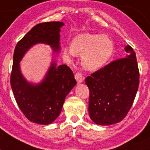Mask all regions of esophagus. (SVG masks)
I'll use <instances>...</instances> for the list:
<instances>
[{
  "label": "esophagus",
  "instance_id": "1",
  "mask_svg": "<svg viewBox=\"0 0 150 150\" xmlns=\"http://www.w3.org/2000/svg\"><path fill=\"white\" fill-rule=\"evenodd\" d=\"M75 80L78 81V83H81L82 81H83V77H82V75H81V73L77 72L75 73Z\"/></svg>",
  "mask_w": 150,
  "mask_h": 150
}]
</instances>
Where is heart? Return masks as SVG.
I'll list each match as a JSON object with an SVG mask.
<instances>
[{
    "label": "heart",
    "mask_w": 150,
    "mask_h": 150,
    "mask_svg": "<svg viewBox=\"0 0 150 150\" xmlns=\"http://www.w3.org/2000/svg\"><path fill=\"white\" fill-rule=\"evenodd\" d=\"M114 52L112 40L106 35L84 33L73 39L65 53L81 55V64L89 71L98 70L109 61Z\"/></svg>",
    "instance_id": "1"
}]
</instances>
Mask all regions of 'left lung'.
Listing matches in <instances>:
<instances>
[{"mask_svg": "<svg viewBox=\"0 0 150 150\" xmlns=\"http://www.w3.org/2000/svg\"><path fill=\"white\" fill-rule=\"evenodd\" d=\"M125 58L113 61L88 76V112L95 123L110 126L121 122L132 105L139 84L136 53L125 47Z\"/></svg>", "mask_w": 150, "mask_h": 150, "instance_id": "obj_1", "label": "left lung"}]
</instances>
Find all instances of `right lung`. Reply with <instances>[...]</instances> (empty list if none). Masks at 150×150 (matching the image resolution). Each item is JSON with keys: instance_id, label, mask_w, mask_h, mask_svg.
<instances>
[{"instance_id": "obj_1", "label": "right lung", "mask_w": 150, "mask_h": 150, "mask_svg": "<svg viewBox=\"0 0 150 150\" xmlns=\"http://www.w3.org/2000/svg\"><path fill=\"white\" fill-rule=\"evenodd\" d=\"M64 23H41L18 41L13 57L11 86L15 100L29 121L48 125L60 115L67 95L76 85L74 74L66 64L57 65L52 61L43 80L38 84L29 82L21 74L20 62L35 45H48L53 52H60V31Z\"/></svg>"}]
</instances>
